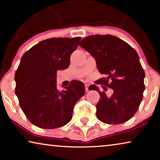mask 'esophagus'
Returning <instances> with one entry per match:
<instances>
[{
  "label": "esophagus",
  "mask_w": 160,
  "mask_h": 160,
  "mask_svg": "<svg viewBox=\"0 0 160 160\" xmlns=\"http://www.w3.org/2000/svg\"><path fill=\"white\" fill-rule=\"evenodd\" d=\"M85 91L86 92L89 91V84H85Z\"/></svg>",
  "instance_id": "1"
}]
</instances>
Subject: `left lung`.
<instances>
[{"label":"left lung","mask_w":160,"mask_h":160,"mask_svg":"<svg viewBox=\"0 0 160 160\" xmlns=\"http://www.w3.org/2000/svg\"><path fill=\"white\" fill-rule=\"evenodd\" d=\"M79 46L93 57L100 73L107 76L100 82L113 90L112 95L108 96L95 84L89 86V89L100 94L96 106L98 119L108 124L128 121L138 109L145 89V72L136 51L125 41L111 35L86 37ZM109 79L112 80L110 83Z\"/></svg>","instance_id":"obj_1"}]
</instances>
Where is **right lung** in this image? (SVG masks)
<instances>
[{
  "label": "right lung",
  "instance_id": "right-lung-1",
  "mask_svg": "<svg viewBox=\"0 0 160 160\" xmlns=\"http://www.w3.org/2000/svg\"><path fill=\"white\" fill-rule=\"evenodd\" d=\"M52 38L43 40L25 52L16 71L15 93L29 121L43 129L63 127L72 119L76 102L85 94L84 85L73 81L59 91L57 72L69 67L70 58L81 40Z\"/></svg>",
  "mask_w": 160,
  "mask_h": 160
}]
</instances>
